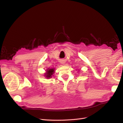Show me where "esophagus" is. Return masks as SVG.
<instances>
[{
	"mask_svg": "<svg viewBox=\"0 0 123 123\" xmlns=\"http://www.w3.org/2000/svg\"><path fill=\"white\" fill-rule=\"evenodd\" d=\"M61 63H62V65H65V62H61Z\"/></svg>",
	"mask_w": 123,
	"mask_h": 123,
	"instance_id": "obj_1",
	"label": "esophagus"
}]
</instances>
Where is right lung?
<instances>
[{
    "instance_id": "add662e5",
    "label": "right lung",
    "mask_w": 123,
    "mask_h": 123,
    "mask_svg": "<svg viewBox=\"0 0 123 123\" xmlns=\"http://www.w3.org/2000/svg\"><path fill=\"white\" fill-rule=\"evenodd\" d=\"M55 72V68H48L46 70V73H44V76L47 79H49L53 76V74Z\"/></svg>"
}]
</instances>
